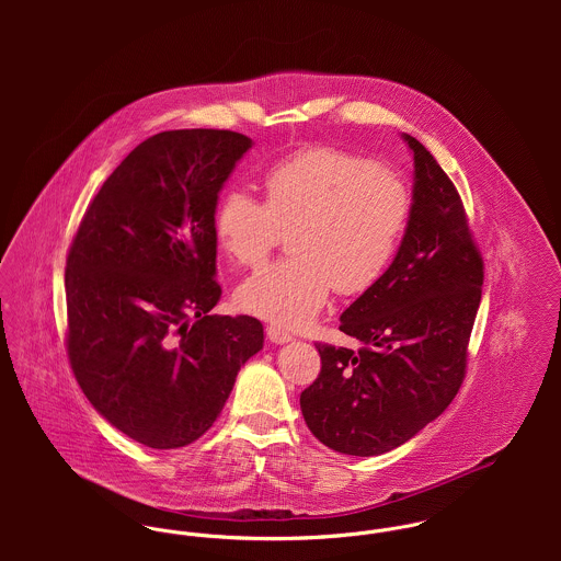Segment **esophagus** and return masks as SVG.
Wrapping results in <instances>:
<instances>
[{"label": "esophagus", "instance_id": "34e87169", "mask_svg": "<svg viewBox=\"0 0 561 561\" xmlns=\"http://www.w3.org/2000/svg\"><path fill=\"white\" fill-rule=\"evenodd\" d=\"M265 332H267V339H270L272 343H289V341L294 339L285 328H280V325H276V323H270V325L265 328Z\"/></svg>", "mask_w": 561, "mask_h": 561}]
</instances>
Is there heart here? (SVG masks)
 <instances>
[{
    "mask_svg": "<svg viewBox=\"0 0 561 561\" xmlns=\"http://www.w3.org/2000/svg\"><path fill=\"white\" fill-rule=\"evenodd\" d=\"M265 203L227 190L214 211L222 252L256 267L289 231L291 256L263 267L238 289L259 318L298 325L320 313L330 289L356 296L391 265L410 216V192L382 163L334 147L274 161L261 176Z\"/></svg>",
    "mask_w": 561,
    "mask_h": 561,
    "instance_id": "1",
    "label": "heart"
}]
</instances>
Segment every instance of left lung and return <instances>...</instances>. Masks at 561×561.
Segmentation results:
<instances>
[{"instance_id": "left-lung-1", "label": "left lung", "mask_w": 561, "mask_h": 561, "mask_svg": "<svg viewBox=\"0 0 561 561\" xmlns=\"http://www.w3.org/2000/svg\"><path fill=\"white\" fill-rule=\"evenodd\" d=\"M412 207L389 270L341 316L354 352L316 343L318 380L300 408L321 443L347 456H380L410 440L456 398L480 309L483 259L462 198L412 136Z\"/></svg>"}]
</instances>
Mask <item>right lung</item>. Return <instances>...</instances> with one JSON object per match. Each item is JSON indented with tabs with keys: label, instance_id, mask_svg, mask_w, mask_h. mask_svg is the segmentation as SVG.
I'll return each instance as SVG.
<instances>
[{
	"label": "right lung",
	"instance_id": "1",
	"mask_svg": "<svg viewBox=\"0 0 561 561\" xmlns=\"http://www.w3.org/2000/svg\"><path fill=\"white\" fill-rule=\"evenodd\" d=\"M252 140L174 129L138 145L88 205L67 256V352L83 396L151 449L201 438L263 347L250 316H211L218 194Z\"/></svg>",
	"mask_w": 561,
	"mask_h": 561
}]
</instances>
